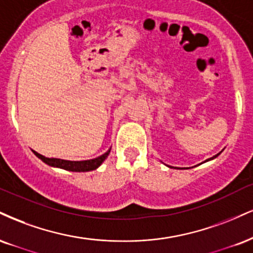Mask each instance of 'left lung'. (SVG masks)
<instances>
[{
	"instance_id": "1",
	"label": "left lung",
	"mask_w": 253,
	"mask_h": 253,
	"mask_svg": "<svg viewBox=\"0 0 253 253\" xmlns=\"http://www.w3.org/2000/svg\"><path fill=\"white\" fill-rule=\"evenodd\" d=\"M218 156H219V153H218V154H215V156H214V157L210 158V159H208V160H206V161H210V160H213V159H214V158H217ZM206 161H204V163H206Z\"/></svg>"
}]
</instances>
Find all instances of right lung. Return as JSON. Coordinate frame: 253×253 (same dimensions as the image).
<instances>
[{"instance_id":"obj_1","label":"right lung","mask_w":253,"mask_h":253,"mask_svg":"<svg viewBox=\"0 0 253 253\" xmlns=\"http://www.w3.org/2000/svg\"><path fill=\"white\" fill-rule=\"evenodd\" d=\"M111 148H109L106 153H103L102 156L94 158V159L81 160V161L57 159V158H47L35 151H33V153H34L39 159L43 161L44 164H47V165H49L51 167L62 169H66V171H71V172H88V171H94V169H96L97 167L101 165L103 161L106 160V158L108 157V154L111 153Z\"/></svg>"}]
</instances>
